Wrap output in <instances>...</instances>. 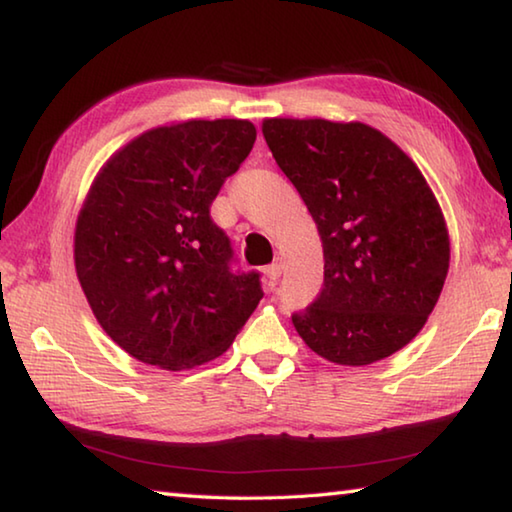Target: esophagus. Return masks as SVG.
<instances>
[{
	"label": "esophagus",
	"mask_w": 512,
	"mask_h": 512,
	"mask_svg": "<svg viewBox=\"0 0 512 512\" xmlns=\"http://www.w3.org/2000/svg\"><path fill=\"white\" fill-rule=\"evenodd\" d=\"M280 275H282V262H273L266 268V277H268V282H271V287H275L277 280H280Z\"/></svg>",
	"instance_id": "obj_1"
}]
</instances>
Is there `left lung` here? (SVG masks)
<instances>
[{"mask_svg": "<svg viewBox=\"0 0 512 512\" xmlns=\"http://www.w3.org/2000/svg\"><path fill=\"white\" fill-rule=\"evenodd\" d=\"M262 133L323 241V291L293 327L339 366L391 357L427 323L449 271L447 223L427 178L363 121L271 117Z\"/></svg>", "mask_w": 512, "mask_h": 512, "instance_id": "left-lung-1", "label": "left lung"}]
</instances>
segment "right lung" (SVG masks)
<instances>
[{
    "label": "right lung",
    "mask_w": 512,
    "mask_h": 512,
    "mask_svg": "<svg viewBox=\"0 0 512 512\" xmlns=\"http://www.w3.org/2000/svg\"><path fill=\"white\" fill-rule=\"evenodd\" d=\"M255 137L248 119L171 121L94 176L74 230L76 277L103 332L137 361L203 366L262 300L257 273H230V241L210 219Z\"/></svg>",
    "instance_id": "1"
}]
</instances>
